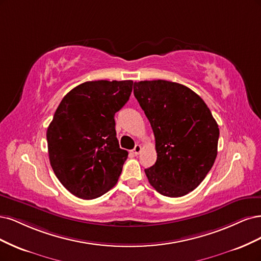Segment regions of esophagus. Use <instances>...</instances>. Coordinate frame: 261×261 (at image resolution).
Masks as SVG:
<instances>
[{
    "label": "esophagus",
    "mask_w": 261,
    "mask_h": 261,
    "mask_svg": "<svg viewBox=\"0 0 261 261\" xmlns=\"http://www.w3.org/2000/svg\"><path fill=\"white\" fill-rule=\"evenodd\" d=\"M141 150H142V146L140 144H137L136 146H134V148L132 149V153L134 155H139L141 153Z\"/></svg>",
    "instance_id": "1"
}]
</instances>
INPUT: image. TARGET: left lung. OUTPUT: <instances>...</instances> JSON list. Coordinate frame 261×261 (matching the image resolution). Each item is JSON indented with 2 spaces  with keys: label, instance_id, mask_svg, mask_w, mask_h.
<instances>
[{
  "label": "left lung",
  "instance_id": "1",
  "mask_svg": "<svg viewBox=\"0 0 261 261\" xmlns=\"http://www.w3.org/2000/svg\"><path fill=\"white\" fill-rule=\"evenodd\" d=\"M133 93L155 136L157 161L145 169L148 182L168 197L195 190L216 161L219 128L206 103L180 83L134 82Z\"/></svg>",
  "mask_w": 261,
  "mask_h": 261
}]
</instances>
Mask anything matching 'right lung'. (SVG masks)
Masks as SVG:
<instances>
[{"instance_id": "right-lung-1", "label": "right lung", "mask_w": 261, "mask_h": 261, "mask_svg": "<svg viewBox=\"0 0 261 261\" xmlns=\"http://www.w3.org/2000/svg\"><path fill=\"white\" fill-rule=\"evenodd\" d=\"M132 80L88 81L67 93L46 131L49 163L71 194L93 199L118 181L128 152L116 138L115 114L128 102Z\"/></svg>"}]
</instances>
